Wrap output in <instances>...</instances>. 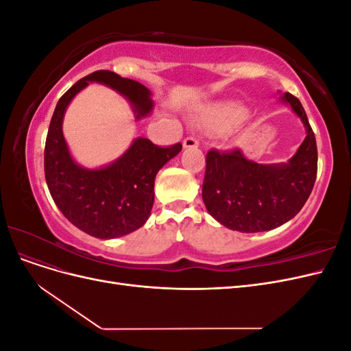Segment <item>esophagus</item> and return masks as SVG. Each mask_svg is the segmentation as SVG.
I'll list each match as a JSON object with an SVG mask.
<instances>
[{"mask_svg":"<svg viewBox=\"0 0 351 351\" xmlns=\"http://www.w3.org/2000/svg\"><path fill=\"white\" fill-rule=\"evenodd\" d=\"M183 146L184 147H197L199 142L195 139V137H186L183 141Z\"/></svg>","mask_w":351,"mask_h":351,"instance_id":"1","label":"esophagus"}]
</instances>
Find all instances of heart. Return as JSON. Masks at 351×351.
Instances as JSON below:
<instances>
[{
    "label": "heart",
    "instance_id": "heart-1",
    "mask_svg": "<svg viewBox=\"0 0 351 351\" xmlns=\"http://www.w3.org/2000/svg\"><path fill=\"white\" fill-rule=\"evenodd\" d=\"M249 114L247 108L240 104H224L210 108L208 112V124L219 130H227L239 125Z\"/></svg>",
    "mask_w": 351,
    "mask_h": 351
}]
</instances>
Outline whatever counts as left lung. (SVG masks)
Listing matches in <instances>:
<instances>
[{
	"instance_id": "left-lung-1",
	"label": "left lung",
	"mask_w": 351,
	"mask_h": 351,
	"mask_svg": "<svg viewBox=\"0 0 351 351\" xmlns=\"http://www.w3.org/2000/svg\"><path fill=\"white\" fill-rule=\"evenodd\" d=\"M304 125L306 137L287 162L258 164L240 149L206 155L202 199L219 224L240 232L277 228L299 214L309 199L317 171V149L312 127L300 101L280 92Z\"/></svg>"
}]
</instances>
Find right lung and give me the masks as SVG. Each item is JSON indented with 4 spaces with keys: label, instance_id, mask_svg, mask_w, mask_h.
<instances>
[{
    "label": "right lung",
    "instance_id": "obj_1",
    "mask_svg": "<svg viewBox=\"0 0 351 351\" xmlns=\"http://www.w3.org/2000/svg\"><path fill=\"white\" fill-rule=\"evenodd\" d=\"M89 83L111 88L129 101L136 120L154 110L152 92L142 83L108 70L80 79L60 98L45 142V178L56 205L73 226L97 239H117L141 228L154 206L155 177L182 143L168 147L136 137L108 165L86 168L74 161L62 134V120L73 98Z\"/></svg>",
    "mask_w": 351,
    "mask_h": 351
}]
</instances>
